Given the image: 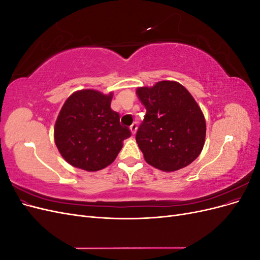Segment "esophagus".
Segmentation results:
<instances>
[{"instance_id":"1","label":"esophagus","mask_w":260,"mask_h":260,"mask_svg":"<svg viewBox=\"0 0 260 260\" xmlns=\"http://www.w3.org/2000/svg\"><path fill=\"white\" fill-rule=\"evenodd\" d=\"M137 129H138V124H137L136 122H133V123L130 125V130H131V132H132V135H136Z\"/></svg>"}]
</instances>
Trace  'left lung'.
<instances>
[{"instance_id": "left-lung-1", "label": "left lung", "mask_w": 260, "mask_h": 260, "mask_svg": "<svg viewBox=\"0 0 260 260\" xmlns=\"http://www.w3.org/2000/svg\"><path fill=\"white\" fill-rule=\"evenodd\" d=\"M137 94L146 108L136 140L144 158L162 171L186 167L201 154L206 136L205 118L182 84L160 81Z\"/></svg>"}]
</instances>
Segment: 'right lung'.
Segmentation results:
<instances>
[{"instance_id": "obj_1", "label": "right lung", "mask_w": 260, "mask_h": 260, "mask_svg": "<svg viewBox=\"0 0 260 260\" xmlns=\"http://www.w3.org/2000/svg\"><path fill=\"white\" fill-rule=\"evenodd\" d=\"M113 93L81 90L62 105L54 128L59 153L72 166L98 171L111 165L120 152L122 141L131 136L122 127L119 114L111 108Z\"/></svg>"}]
</instances>
